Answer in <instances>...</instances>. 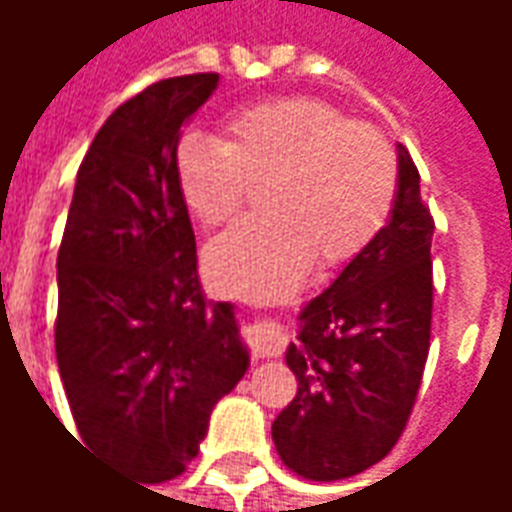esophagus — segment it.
Returning a JSON list of instances; mask_svg holds the SVG:
<instances>
[{"instance_id":"obj_1","label":"esophagus","mask_w":512,"mask_h":512,"mask_svg":"<svg viewBox=\"0 0 512 512\" xmlns=\"http://www.w3.org/2000/svg\"><path fill=\"white\" fill-rule=\"evenodd\" d=\"M290 343L288 329L274 318H257L249 326V345L255 356H282Z\"/></svg>"}]
</instances>
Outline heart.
Here are the masks:
<instances>
[{
	"label": "heart",
	"mask_w": 512,
	"mask_h": 512,
	"mask_svg": "<svg viewBox=\"0 0 512 512\" xmlns=\"http://www.w3.org/2000/svg\"><path fill=\"white\" fill-rule=\"evenodd\" d=\"M224 139L189 128L175 145V180L202 227L241 211L263 186L268 219L241 222L205 249L216 288L244 299H282L321 266L354 260L376 241L397 194L386 136L315 98H277L238 109Z\"/></svg>",
	"instance_id": "b5f03b06"
}]
</instances>
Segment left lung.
<instances>
[{
  "label": "left lung",
  "mask_w": 512,
  "mask_h": 512,
  "mask_svg": "<svg viewBox=\"0 0 512 512\" xmlns=\"http://www.w3.org/2000/svg\"><path fill=\"white\" fill-rule=\"evenodd\" d=\"M433 216L397 145V194L376 241L301 310L285 362L299 392L271 425L307 480H343L389 455L417 400L433 315Z\"/></svg>",
  "instance_id": "1"
}]
</instances>
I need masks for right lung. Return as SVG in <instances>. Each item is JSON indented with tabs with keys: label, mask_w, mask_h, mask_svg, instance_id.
Here are the masks:
<instances>
[{
	"label": "right lung",
	"mask_w": 512,
	"mask_h": 512,
	"mask_svg": "<svg viewBox=\"0 0 512 512\" xmlns=\"http://www.w3.org/2000/svg\"><path fill=\"white\" fill-rule=\"evenodd\" d=\"M219 73L150 84L84 156L57 255V365L87 450L139 483L186 472L213 406L244 378L235 307L197 277L175 145Z\"/></svg>",
	"instance_id": "obj_1"
}]
</instances>
